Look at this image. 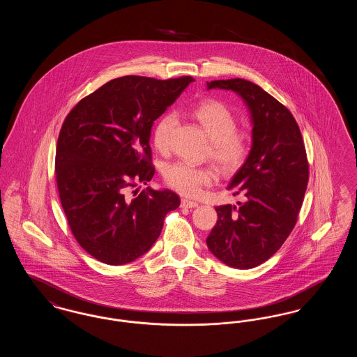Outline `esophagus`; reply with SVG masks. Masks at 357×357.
<instances>
[{"label":"esophagus","mask_w":357,"mask_h":357,"mask_svg":"<svg viewBox=\"0 0 357 357\" xmlns=\"http://www.w3.org/2000/svg\"><path fill=\"white\" fill-rule=\"evenodd\" d=\"M181 206L183 207V208H192V207H197L198 204L197 202H194V201H188V199H182V202H181Z\"/></svg>","instance_id":"obj_1"}]
</instances>
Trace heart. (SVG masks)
<instances>
[{"instance_id":"obj_1","label":"heart","mask_w":357,"mask_h":357,"mask_svg":"<svg viewBox=\"0 0 357 357\" xmlns=\"http://www.w3.org/2000/svg\"><path fill=\"white\" fill-rule=\"evenodd\" d=\"M192 116L204 127L211 139L210 158L223 172L239 170L252 151V136L237 128V118L225 102L207 99L192 108ZM176 126V115L166 112L156 121L153 131V146L165 153L170 149L171 137ZM167 186L185 197H198L204 187L215 181V172L210 167H198L187 162L171 163L165 170Z\"/></svg>"}]
</instances>
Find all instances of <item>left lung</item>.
<instances>
[{"label":"left lung","mask_w":357,"mask_h":357,"mask_svg":"<svg viewBox=\"0 0 357 357\" xmlns=\"http://www.w3.org/2000/svg\"><path fill=\"white\" fill-rule=\"evenodd\" d=\"M211 88L231 89L246 102L253 146L227 187L245 202L215 207L218 220L206 242L223 264L252 269L268 261L296 226L309 179L305 144L291 112L261 86L229 79L207 82Z\"/></svg>","instance_id":"1"}]
</instances>
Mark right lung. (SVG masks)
Returning <instances> with one entry per match:
<instances>
[{
  "instance_id": "1",
  "label": "right lung",
  "mask_w": 357,
  "mask_h": 357,
  "mask_svg": "<svg viewBox=\"0 0 357 357\" xmlns=\"http://www.w3.org/2000/svg\"><path fill=\"white\" fill-rule=\"evenodd\" d=\"M191 82L118 77L83 98L64 120L56 147L57 190L73 237L98 261L124 265L149 252L167 213L181 204L170 190L128 192L151 181L153 121Z\"/></svg>"
}]
</instances>
